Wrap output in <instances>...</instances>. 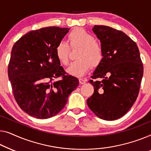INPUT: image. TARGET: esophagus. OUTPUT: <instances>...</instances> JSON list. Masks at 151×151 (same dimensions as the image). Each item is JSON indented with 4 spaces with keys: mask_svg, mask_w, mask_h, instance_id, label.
<instances>
[{
    "mask_svg": "<svg viewBox=\"0 0 151 151\" xmlns=\"http://www.w3.org/2000/svg\"><path fill=\"white\" fill-rule=\"evenodd\" d=\"M78 80H79L80 84H84L86 83V82L87 81L86 79H85V78H80Z\"/></svg>",
    "mask_w": 151,
    "mask_h": 151,
    "instance_id": "1",
    "label": "esophagus"
}]
</instances>
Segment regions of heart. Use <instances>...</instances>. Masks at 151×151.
<instances>
[{"label": "heart", "mask_w": 151, "mask_h": 151, "mask_svg": "<svg viewBox=\"0 0 151 151\" xmlns=\"http://www.w3.org/2000/svg\"><path fill=\"white\" fill-rule=\"evenodd\" d=\"M68 41L71 48H79V50L76 56L78 59L70 63L67 69L68 73L82 76L92 65L96 67L101 64L104 57L103 47L92 35L84 29H76L69 33ZM70 50L68 44L65 42H59L55 48L57 58L63 65L69 62Z\"/></svg>", "instance_id": "heart-1"}]
</instances>
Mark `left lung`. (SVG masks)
<instances>
[{"mask_svg":"<svg viewBox=\"0 0 151 151\" xmlns=\"http://www.w3.org/2000/svg\"><path fill=\"white\" fill-rule=\"evenodd\" d=\"M92 31L101 41L104 57L91 76L94 92L87 103L99 118L114 120L125 115L136 101L143 64L136 43L124 32L104 25H95Z\"/></svg>","mask_w":151,"mask_h":151,"instance_id":"left-lung-1","label":"left lung"}]
</instances>
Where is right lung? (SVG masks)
<instances>
[{
	"mask_svg": "<svg viewBox=\"0 0 151 151\" xmlns=\"http://www.w3.org/2000/svg\"><path fill=\"white\" fill-rule=\"evenodd\" d=\"M70 29L49 27L31 31L13 46L8 76L17 103L29 116L46 119L66 105L78 80L67 75L57 58L55 48ZM61 80L52 82L55 78Z\"/></svg>",
	"mask_w": 151,
	"mask_h": 151,
	"instance_id": "obj_1",
	"label": "right lung"
}]
</instances>
